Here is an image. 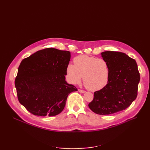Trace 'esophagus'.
I'll use <instances>...</instances> for the list:
<instances>
[{
  "label": "esophagus",
  "mask_w": 150,
  "mask_h": 150,
  "mask_svg": "<svg viewBox=\"0 0 150 150\" xmlns=\"http://www.w3.org/2000/svg\"><path fill=\"white\" fill-rule=\"evenodd\" d=\"M78 92H80V93H84V92H85V91H83V90H81V89H78Z\"/></svg>",
  "instance_id": "esophagus-1"
}]
</instances>
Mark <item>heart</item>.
Segmentation results:
<instances>
[{"mask_svg":"<svg viewBox=\"0 0 150 150\" xmlns=\"http://www.w3.org/2000/svg\"><path fill=\"white\" fill-rule=\"evenodd\" d=\"M74 64H69L66 75L69 83H80L83 76L85 87L91 91L103 89L109 79V67L105 60L88 55H80L74 59Z\"/></svg>","mask_w":150,"mask_h":150,"instance_id":"heart-1","label":"heart"}]
</instances>
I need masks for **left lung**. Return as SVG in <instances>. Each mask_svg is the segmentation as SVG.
<instances>
[{
	"mask_svg": "<svg viewBox=\"0 0 150 150\" xmlns=\"http://www.w3.org/2000/svg\"><path fill=\"white\" fill-rule=\"evenodd\" d=\"M101 54L109 67V79L103 89L94 92L88 106L97 114L109 115L127 109L136 100L140 74L135 59L127 54L105 51Z\"/></svg>",
	"mask_w": 150,
	"mask_h": 150,
	"instance_id": "8db88e82",
	"label": "left lung"
}]
</instances>
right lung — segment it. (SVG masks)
Instances as JSON below:
<instances>
[{
  "instance_id": "obj_1",
  "label": "right lung",
  "mask_w": 150,
  "mask_h": 150,
  "mask_svg": "<svg viewBox=\"0 0 150 150\" xmlns=\"http://www.w3.org/2000/svg\"><path fill=\"white\" fill-rule=\"evenodd\" d=\"M70 52L48 48L23 59L15 87L20 103L31 114L54 116L64 109L69 94L77 88L66 81Z\"/></svg>"
}]
</instances>
